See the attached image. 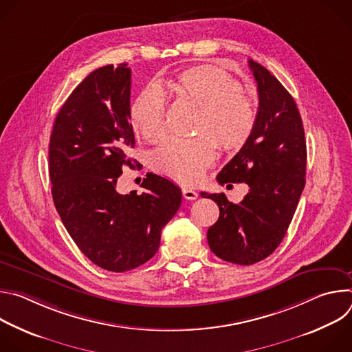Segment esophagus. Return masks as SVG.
Listing matches in <instances>:
<instances>
[{"mask_svg": "<svg viewBox=\"0 0 352 352\" xmlns=\"http://www.w3.org/2000/svg\"><path fill=\"white\" fill-rule=\"evenodd\" d=\"M182 196L185 199H189V200H195L197 197V192L192 188H188V186H184L182 188Z\"/></svg>", "mask_w": 352, "mask_h": 352, "instance_id": "obj_1", "label": "esophagus"}]
</instances>
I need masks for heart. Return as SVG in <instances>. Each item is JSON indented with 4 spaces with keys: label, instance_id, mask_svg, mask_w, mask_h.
Instances as JSON below:
<instances>
[{
    "label": "heart",
    "instance_id": "obj_1",
    "mask_svg": "<svg viewBox=\"0 0 352 352\" xmlns=\"http://www.w3.org/2000/svg\"><path fill=\"white\" fill-rule=\"evenodd\" d=\"M179 97L200 107L193 138H168L150 156L157 173L181 182H196L216 157V142L226 152H235L250 138L256 111L241 83L214 65H199L181 72L175 82ZM167 93L162 83L150 82L135 98L131 118L150 142L167 132Z\"/></svg>",
    "mask_w": 352,
    "mask_h": 352
}]
</instances>
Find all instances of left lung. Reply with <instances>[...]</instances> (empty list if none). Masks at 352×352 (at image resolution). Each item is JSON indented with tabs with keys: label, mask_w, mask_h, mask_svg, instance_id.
<instances>
[{
	"label": "left lung",
	"mask_w": 352,
	"mask_h": 352,
	"mask_svg": "<svg viewBox=\"0 0 352 352\" xmlns=\"http://www.w3.org/2000/svg\"><path fill=\"white\" fill-rule=\"evenodd\" d=\"M259 109L249 140L217 175L219 184L245 182L238 205L224 193H202L220 209L208 230L212 252L226 262L254 265L283 241L305 186L307 140L302 120L287 89L265 67L249 60Z\"/></svg>",
	"instance_id": "8db88e82"
}]
</instances>
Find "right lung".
Listing matches in <instances>:
<instances>
[{
	"label": "right lung",
	"instance_id": "obj_1",
	"mask_svg": "<svg viewBox=\"0 0 352 352\" xmlns=\"http://www.w3.org/2000/svg\"><path fill=\"white\" fill-rule=\"evenodd\" d=\"M128 64L89 74L58 111L48 146L56 209L82 254L109 272H128L152 259L163 227L181 206L182 192L153 173L142 193L117 192L135 146Z\"/></svg>",
	"mask_w": 352,
	"mask_h": 352
}]
</instances>
